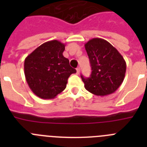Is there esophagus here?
Wrapping results in <instances>:
<instances>
[{"mask_svg":"<svg viewBox=\"0 0 147 147\" xmlns=\"http://www.w3.org/2000/svg\"><path fill=\"white\" fill-rule=\"evenodd\" d=\"M80 72V67H78L77 68H76V74H79Z\"/></svg>","mask_w":147,"mask_h":147,"instance_id":"esophagus-1","label":"esophagus"}]
</instances>
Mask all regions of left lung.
I'll return each mask as SVG.
<instances>
[{
    "instance_id": "left-lung-1",
    "label": "left lung",
    "mask_w": 147,
    "mask_h": 147,
    "mask_svg": "<svg viewBox=\"0 0 147 147\" xmlns=\"http://www.w3.org/2000/svg\"><path fill=\"white\" fill-rule=\"evenodd\" d=\"M85 47L92 70L90 77L81 75L85 89L101 96L114 93L125 76L127 65L124 57L103 39H91L85 44Z\"/></svg>"
}]
</instances>
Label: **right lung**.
<instances>
[{
  "label": "right lung",
  "mask_w": 147,
  "mask_h": 147,
  "mask_svg": "<svg viewBox=\"0 0 147 147\" xmlns=\"http://www.w3.org/2000/svg\"><path fill=\"white\" fill-rule=\"evenodd\" d=\"M65 47L58 40H51L40 45L25 59L26 80L32 91L40 98H55L65 89L68 77L76 72L62 54Z\"/></svg>",
  "instance_id": "add662e5"
}]
</instances>
